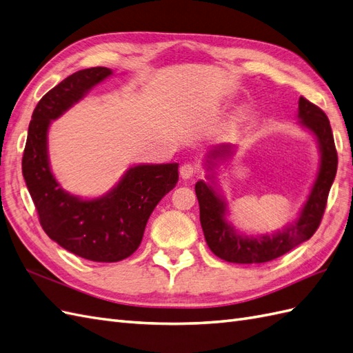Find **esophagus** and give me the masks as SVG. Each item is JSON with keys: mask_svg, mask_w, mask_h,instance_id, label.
Listing matches in <instances>:
<instances>
[{"mask_svg": "<svg viewBox=\"0 0 353 353\" xmlns=\"http://www.w3.org/2000/svg\"><path fill=\"white\" fill-rule=\"evenodd\" d=\"M198 173V168L196 165L194 164H183L182 167H180V176H182V179L188 180V179H192L195 174Z\"/></svg>", "mask_w": 353, "mask_h": 353, "instance_id": "34e87169", "label": "esophagus"}]
</instances>
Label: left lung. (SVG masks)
Returning a JSON list of instances; mask_svg holds the SVG:
<instances>
[{"mask_svg": "<svg viewBox=\"0 0 353 353\" xmlns=\"http://www.w3.org/2000/svg\"><path fill=\"white\" fill-rule=\"evenodd\" d=\"M298 117L304 128L309 130L318 140L321 165L300 216L282 231L259 237H249L237 232L225 218L228 213L227 203L216 192L214 186L205 183L204 180L196 182L195 194L200 204V221L204 237L210 250L221 259L236 264L268 263L309 240L319 228L330 189L337 173V150L328 117L318 105L301 97L298 101ZM232 148L231 144H222L212 149L207 157V170L213 171L216 159L231 157ZM212 177L209 176L213 183Z\"/></svg>", "mask_w": 353, "mask_h": 353, "instance_id": "1", "label": "left lung"}]
</instances>
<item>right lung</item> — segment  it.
I'll return each instance as SVG.
<instances>
[{"label": "right lung", "mask_w": 353, "mask_h": 353, "mask_svg": "<svg viewBox=\"0 0 353 353\" xmlns=\"http://www.w3.org/2000/svg\"><path fill=\"white\" fill-rule=\"evenodd\" d=\"M112 74L105 67L80 70L50 89L34 108L22 158L25 183L44 232L71 254L95 263H117L132 255L153 209L179 180V164H140L126 170L105 195L82 200L64 191L52 174L50 122Z\"/></svg>", "instance_id": "add662e5"}]
</instances>
